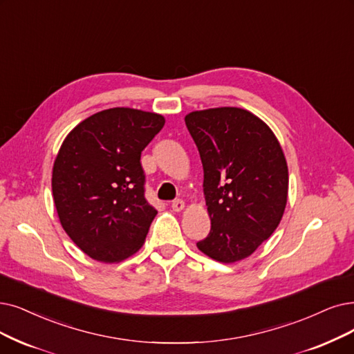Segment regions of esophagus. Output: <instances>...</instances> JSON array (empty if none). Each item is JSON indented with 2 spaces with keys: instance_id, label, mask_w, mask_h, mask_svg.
Instances as JSON below:
<instances>
[{
  "instance_id": "esophagus-1",
  "label": "esophagus",
  "mask_w": 354,
  "mask_h": 354,
  "mask_svg": "<svg viewBox=\"0 0 354 354\" xmlns=\"http://www.w3.org/2000/svg\"><path fill=\"white\" fill-rule=\"evenodd\" d=\"M171 207H173V210L174 212H181L183 209H185V202H183V201H174L173 203H171Z\"/></svg>"
}]
</instances>
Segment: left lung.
Masks as SVG:
<instances>
[{
  "mask_svg": "<svg viewBox=\"0 0 354 354\" xmlns=\"http://www.w3.org/2000/svg\"><path fill=\"white\" fill-rule=\"evenodd\" d=\"M203 164L210 232L197 243L231 264L250 257L285 214L289 171L273 131L241 107L196 110L185 118Z\"/></svg>",
  "mask_w": 354,
  "mask_h": 354,
  "instance_id": "1",
  "label": "left lung"
}]
</instances>
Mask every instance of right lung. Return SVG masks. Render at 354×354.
Instances as JSON below:
<instances>
[{
    "label": "right lung",
    "mask_w": 354,
    "mask_h": 354,
    "mask_svg": "<svg viewBox=\"0 0 354 354\" xmlns=\"http://www.w3.org/2000/svg\"><path fill=\"white\" fill-rule=\"evenodd\" d=\"M164 123L158 113L113 107L64 139L52 169L53 202L68 236L93 260L119 263L144 245L157 210L144 196L140 152Z\"/></svg>",
    "instance_id": "1"
}]
</instances>
